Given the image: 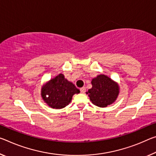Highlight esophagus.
Segmentation results:
<instances>
[{
    "label": "esophagus",
    "mask_w": 156,
    "mask_h": 156,
    "mask_svg": "<svg viewBox=\"0 0 156 156\" xmlns=\"http://www.w3.org/2000/svg\"><path fill=\"white\" fill-rule=\"evenodd\" d=\"M80 92L83 94V93H85V91H86V88H85V87H81V88L80 89Z\"/></svg>",
    "instance_id": "esophagus-1"
}]
</instances>
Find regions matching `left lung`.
<instances>
[{
	"instance_id": "1",
	"label": "left lung",
	"mask_w": 156,
	"mask_h": 156,
	"mask_svg": "<svg viewBox=\"0 0 156 156\" xmlns=\"http://www.w3.org/2000/svg\"><path fill=\"white\" fill-rule=\"evenodd\" d=\"M92 87L87 94L91 102L100 108L107 107L116 100L119 94V86L105 75H99L91 80Z\"/></svg>"
}]
</instances>
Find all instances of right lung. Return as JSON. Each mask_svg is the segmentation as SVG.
I'll return each instance as SVG.
<instances>
[{
	"instance_id": "obj_1",
	"label": "right lung",
	"mask_w": 156,
	"mask_h": 156,
	"mask_svg": "<svg viewBox=\"0 0 156 156\" xmlns=\"http://www.w3.org/2000/svg\"><path fill=\"white\" fill-rule=\"evenodd\" d=\"M80 93L76 86L65 78L63 74L57 76L43 86L41 96L52 108L61 109L69 105L75 94Z\"/></svg>"
}]
</instances>
